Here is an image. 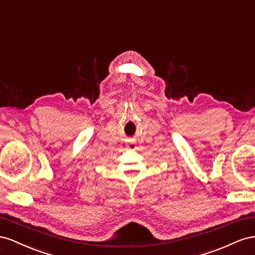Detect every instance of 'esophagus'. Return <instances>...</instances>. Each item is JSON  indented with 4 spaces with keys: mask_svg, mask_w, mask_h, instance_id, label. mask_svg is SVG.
Returning <instances> with one entry per match:
<instances>
[{
    "mask_svg": "<svg viewBox=\"0 0 255 255\" xmlns=\"http://www.w3.org/2000/svg\"><path fill=\"white\" fill-rule=\"evenodd\" d=\"M127 148H131V149H133V148H135V144L134 143H128L127 145Z\"/></svg>",
    "mask_w": 255,
    "mask_h": 255,
    "instance_id": "34e87169",
    "label": "esophagus"
}]
</instances>
